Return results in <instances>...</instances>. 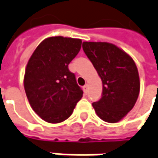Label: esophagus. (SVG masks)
I'll list each match as a JSON object with an SVG mask.
<instances>
[{
	"instance_id": "esophagus-1",
	"label": "esophagus",
	"mask_w": 158,
	"mask_h": 158,
	"mask_svg": "<svg viewBox=\"0 0 158 158\" xmlns=\"http://www.w3.org/2000/svg\"><path fill=\"white\" fill-rule=\"evenodd\" d=\"M83 90H84V92H85L86 94L88 93V84H86V85H85V86L83 87Z\"/></svg>"
}]
</instances>
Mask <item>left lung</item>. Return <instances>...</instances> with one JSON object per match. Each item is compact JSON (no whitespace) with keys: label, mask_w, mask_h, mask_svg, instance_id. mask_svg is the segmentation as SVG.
Here are the masks:
<instances>
[{"label":"left lung","mask_w":158,"mask_h":158,"mask_svg":"<svg viewBox=\"0 0 158 158\" xmlns=\"http://www.w3.org/2000/svg\"><path fill=\"white\" fill-rule=\"evenodd\" d=\"M82 47L103 83L102 98L92 106L103 121L117 123L133 108L139 94L134 60L110 43L83 42Z\"/></svg>","instance_id":"1"}]
</instances>
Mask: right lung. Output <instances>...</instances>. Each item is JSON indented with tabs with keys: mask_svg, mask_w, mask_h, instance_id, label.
Returning a JSON list of instances; mask_svg holds the SVG:
<instances>
[{
	"mask_svg": "<svg viewBox=\"0 0 158 158\" xmlns=\"http://www.w3.org/2000/svg\"><path fill=\"white\" fill-rule=\"evenodd\" d=\"M81 40L52 36L34 51L27 64L24 88L32 109L44 121L59 123L68 119L83 91L69 64L79 53Z\"/></svg>",
	"mask_w": 158,
	"mask_h": 158,
	"instance_id": "right-lung-1",
	"label": "right lung"
}]
</instances>
